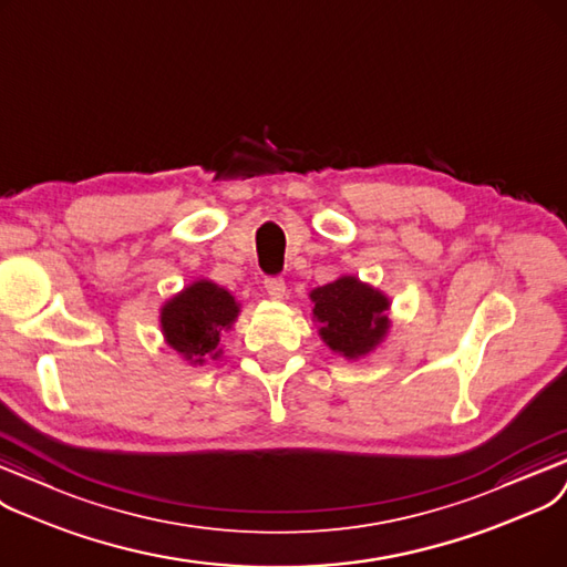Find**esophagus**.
<instances>
[{
    "label": "esophagus",
    "instance_id": "34e87169",
    "mask_svg": "<svg viewBox=\"0 0 567 567\" xmlns=\"http://www.w3.org/2000/svg\"><path fill=\"white\" fill-rule=\"evenodd\" d=\"M265 290L272 300H284L286 298V284L281 277H267L265 279Z\"/></svg>",
    "mask_w": 567,
    "mask_h": 567
}]
</instances>
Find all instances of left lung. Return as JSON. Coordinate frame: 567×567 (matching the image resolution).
Returning a JSON list of instances; mask_svg holds the SVG:
<instances>
[{"mask_svg": "<svg viewBox=\"0 0 567 567\" xmlns=\"http://www.w3.org/2000/svg\"><path fill=\"white\" fill-rule=\"evenodd\" d=\"M309 298L313 320L320 322V339L348 360L371 353L390 330V300L355 277H339L313 288Z\"/></svg>", "mask_w": 567, "mask_h": 567, "instance_id": "obj_1", "label": "left lung"}]
</instances>
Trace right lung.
<instances>
[{
  "label": "right lung",
  "mask_w": 567,
  "mask_h": 567,
  "mask_svg": "<svg viewBox=\"0 0 567 567\" xmlns=\"http://www.w3.org/2000/svg\"><path fill=\"white\" fill-rule=\"evenodd\" d=\"M233 295L207 279L186 286L161 307V332L166 343L192 364L221 355V332L237 320Z\"/></svg>",
  "instance_id": "add662e5"
}]
</instances>
